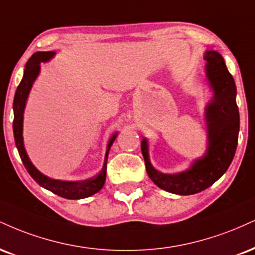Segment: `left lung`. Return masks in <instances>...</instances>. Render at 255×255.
<instances>
[{
    "mask_svg": "<svg viewBox=\"0 0 255 255\" xmlns=\"http://www.w3.org/2000/svg\"><path fill=\"white\" fill-rule=\"evenodd\" d=\"M204 59L205 77L213 91L204 109L208 140L204 154L195 159L183 172L164 173L151 164L148 141L146 137L141 141L147 174L158 188L171 194L195 195L213 185L228 170L238 146L240 115L234 78L219 52L207 51Z\"/></svg>",
    "mask_w": 255,
    "mask_h": 255,
    "instance_id": "1",
    "label": "left lung"
}]
</instances>
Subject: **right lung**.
<instances>
[{"label": "right lung", "instance_id": "obj_1", "mask_svg": "<svg viewBox=\"0 0 255 255\" xmlns=\"http://www.w3.org/2000/svg\"><path fill=\"white\" fill-rule=\"evenodd\" d=\"M56 56V52L47 51V52H36L29 58L24 66L23 77L21 79L19 87L16 89V93L14 96L13 110H14V122H13V131L15 145H16L17 151H19L20 158L22 160L27 172L30 174V177L39 184L40 186L50 190L51 192L56 194L60 197L67 199H82L90 197L100 191L103 188L106 183V173H107V161H108V154L110 147L118 136V131L110 136L107 145L106 155H104V162L102 170L98 172L96 176L88 178L84 180H63V179H54L46 174L41 173L36 168L27 154L26 148L23 145V114L24 108H26L27 100H28L30 89L34 84L35 79L38 78L40 73V64L50 61L52 58Z\"/></svg>", "mask_w": 255, "mask_h": 255}]
</instances>
